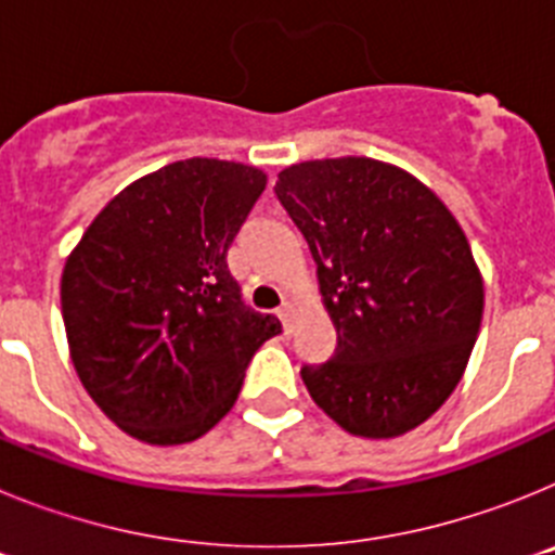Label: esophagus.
<instances>
[{
  "label": "esophagus",
  "instance_id": "1",
  "mask_svg": "<svg viewBox=\"0 0 555 555\" xmlns=\"http://www.w3.org/2000/svg\"><path fill=\"white\" fill-rule=\"evenodd\" d=\"M278 317H281V320H283V325H286V331L292 333L294 320H297V306H294L292 300H283V306H281V311H278Z\"/></svg>",
  "mask_w": 555,
  "mask_h": 555
}]
</instances>
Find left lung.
<instances>
[{
	"mask_svg": "<svg viewBox=\"0 0 555 555\" xmlns=\"http://www.w3.org/2000/svg\"><path fill=\"white\" fill-rule=\"evenodd\" d=\"M274 194L338 333L336 356L300 372L313 403L366 439L423 425L459 386L483 317L464 230L428 185L372 158L288 166Z\"/></svg>",
	"mask_w": 555,
	"mask_h": 555,
	"instance_id": "obj_1",
	"label": "left lung"
}]
</instances>
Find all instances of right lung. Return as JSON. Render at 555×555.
Segmentation results:
<instances>
[{
  "label": "right lung",
  "mask_w": 555,
  "mask_h": 555,
  "mask_svg": "<svg viewBox=\"0 0 555 555\" xmlns=\"http://www.w3.org/2000/svg\"><path fill=\"white\" fill-rule=\"evenodd\" d=\"M267 175L189 158L127 185L88 224L61 281L72 361L94 403L146 444H183L233 409L281 320L244 302L228 249Z\"/></svg>",
  "instance_id": "1"
}]
</instances>
